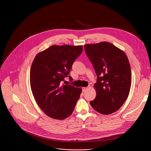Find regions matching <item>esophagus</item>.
Returning <instances> with one entry per match:
<instances>
[{"mask_svg":"<svg viewBox=\"0 0 151 151\" xmlns=\"http://www.w3.org/2000/svg\"><path fill=\"white\" fill-rule=\"evenodd\" d=\"M88 87H83V88H82V91H83V92H85L86 90H88Z\"/></svg>","mask_w":151,"mask_h":151,"instance_id":"1","label":"esophagus"}]
</instances>
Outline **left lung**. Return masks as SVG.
<instances>
[{"label": "left lung", "instance_id": "1", "mask_svg": "<svg viewBox=\"0 0 151 151\" xmlns=\"http://www.w3.org/2000/svg\"><path fill=\"white\" fill-rule=\"evenodd\" d=\"M85 51L97 76L93 109L103 115L117 111L127 100L132 84L131 68L125 53L111 43L86 44Z\"/></svg>", "mask_w": 151, "mask_h": 151}]
</instances>
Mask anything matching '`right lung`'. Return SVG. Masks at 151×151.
<instances>
[{
    "instance_id": "right-lung-1",
    "label": "right lung",
    "mask_w": 151,
    "mask_h": 151,
    "mask_svg": "<svg viewBox=\"0 0 151 151\" xmlns=\"http://www.w3.org/2000/svg\"><path fill=\"white\" fill-rule=\"evenodd\" d=\"M82 50V45H52L39 52L33 61L30 73L32 92L41 110L51 118L64 119L74 110L82 88L61 82Z\"/></svg>"
}]
</instances>
